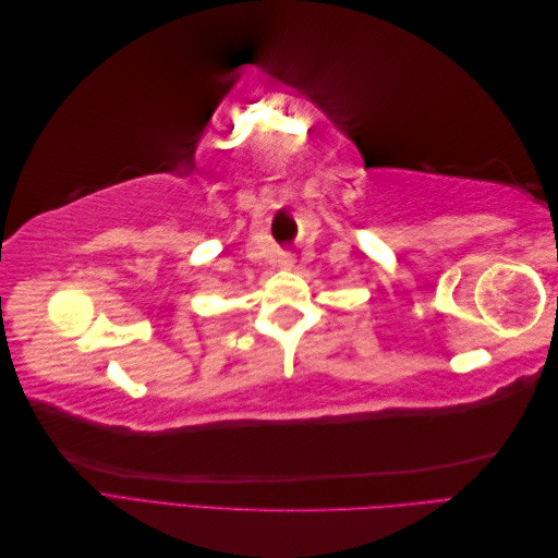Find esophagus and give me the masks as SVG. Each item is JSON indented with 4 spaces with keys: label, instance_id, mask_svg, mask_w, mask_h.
Masks as SVG:
<instances>
[{
    "label": "esophagus",
    "instance_id": "esophagus-1",
    "mask_svg": "<svg viewBox=\"0 0 558 558\" xmlns=\"http://www.w3.org/2000/svg\"><path fill=\"white\" fill-rule=\"evenodd\" d=\"M277 267L283 269V272H291V269L295 267V258L291 256V253H281V256L277 258Z\"/></svg>",
    "mask_w": 558,
    "mask_h": 558
}]
</instances>
